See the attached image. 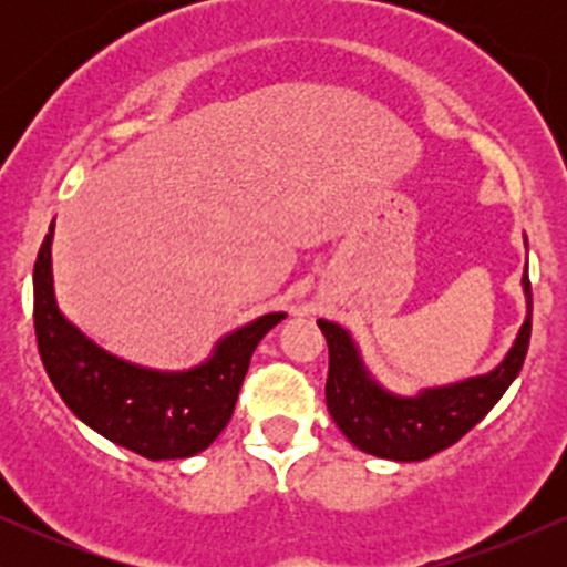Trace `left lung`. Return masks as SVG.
<instances>
[{"instance_id": "8db88e82", "label": "left lung", "mask_w": 567, "mask_h": 567, "mask_svg": "<svg viewBox=\"0 0 567 567\" xmlns=\"http://www.w3.org/2000/svg\"><path fill=\"white\" fill-rule=\"evenodd\" d=\"M528 247V243H525ZM525 320L504 360L487 373L470 375L442 386L396 394L365 368L360 347L338 322L317 320L330 351L324 400L347 440L362 453L389 461H424L458 442L491 413L523 370L530 341V279L523 275Z\"/></svg>"}]
</instances>
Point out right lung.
I'll list each match as a JSON object with an SVG mask.
<instances>
[{
  "label": "right lung",
  "instance_id": "add662e5",
  "mask_svg": "<svg viewBox=\"0 0 567 567\" xmlns=\"http://www.w3.org/2000/svg\"><path fill=\"white\" fill-rule=\"evenodd\" d=\"M53 226L34 264V328L50 381L71 413L114 445L152 461L188 458L229 424L250 357L285 311L218 338L199 365L143 368L87 338L61 311L53 285Z\"/></svg>",
  "mask_w": 567,
  "mask_h": 567
}]
</instances>
